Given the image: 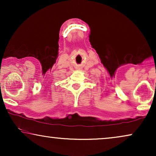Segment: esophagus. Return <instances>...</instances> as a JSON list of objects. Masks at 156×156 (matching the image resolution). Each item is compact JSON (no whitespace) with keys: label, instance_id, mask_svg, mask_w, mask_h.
I'll use <instances>...</instances> for the list:
<instances>
[{"label":"esophagus","instance_id":"1","mask_svg":"<svg viewBox=\"0 0 156 156\" xmlns=\"http://www.w3.org/2000/svg\"><path fill=\"white\" fill-rule=\"evenodd\" d=\"M77 69H78V70H81V68H78Z\"/></svg>","mask_w":156,"mask_h":156}]
</instances>
